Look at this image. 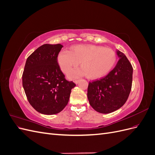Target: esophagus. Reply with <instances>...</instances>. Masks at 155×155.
Instances as JSON below:
<instances>
[{
    "label": "esophagus",
    "mask_w": 155,
    "mask_h": 155,
    "mask_svg": "<svg viewBox=\"0 0 155 155\" xmlns=\"http://www.w3.org/2000/svg\"><path fill=\"white\" fill-rule=\"evenodd\" d=\"M79 81V80H75V81H74V83H76V85H77V84H78Z\"/></svg>",
    "instance_id": "esophagus-1"
}]
</instances>
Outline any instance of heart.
<instances>
[{
  "instance_id": "obj_1",
  "label": "heart",
  "mask_w": 155,
  "mask_h": 155,
  "mask_svg": "<svg viewBox=\"0 0 155 155\" xmlns=\"http://www.w3.org/2000/svg\"><path fill=\"white\" fill-rule=\"evenodd\" d=\"M58 63L61 70L68 74L81 62V68L74 70L69 74L70 78L81 76L89 79H99L109 74L116 63V54L113 50L94 45H78L70 51L63 50L58 55Z\"/></svg>"
}]
</instances>
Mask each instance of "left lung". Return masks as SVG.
<instances>
[{
  "label": "left lung",
  "instance_id": "1",
  "mask_svg": "<svg viewBox=\"0 0 155 155\" xmlns=\"http://www.w3.org/2000/svg\"><path fill=\"white\" fill-rule=\"evenodd\" d=\"M119 61L107 76L99 80L90 82L87 97L96 111L108 114L122 107L131 90L133 69L124 53L116 51Z\"/></svg>",
  "mask_w": 155,
  "mask_h": 155
}]
</instances>
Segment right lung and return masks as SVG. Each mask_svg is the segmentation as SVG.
<instances>
[{
    "label": "right lung",
    "mask_w": 155,
    "mask_h": 155,
    "mask_svg": "<svg viewBox=\"0 0 155 155\" xmlns=\"http://www.w3.org/2000/svg\"><path fill=\"white\" fill-rule=\"evenodd\" d=\"M61 44H45L27 58L22 86L30 104L41 114H58L67 105L76 86L64 78L58 63Z\"/></svg>",
    "instance_id": "right-lung-1"
}]
</instances>
